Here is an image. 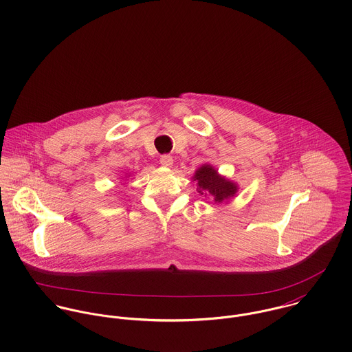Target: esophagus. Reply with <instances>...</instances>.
I'll list each match as a JSON object with an SVG mask.
<instances>
[{"mask_svg":"<svg viewBox=\"0 0 352 352\" xmlns=\"http://www.w3.org/2000/svg\"><path fill=\"white\" fill-rule=\"evenodd\" d=\"M160 164L162 165V166H172V164H173V158H172V155H169V154H162L161 157H160Z\"/></svg>","mask_w":352,"mask_h":352,"instance_id":"obj_1","label":"esophagus"}]
</instances>
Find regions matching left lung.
I'll return each mask as SVG.
<instances>
[{"label": "left lung", "mask_w": 352, "mask_h": 352, "mask_svg": "<svg viewBox=\"0 0 352 352\" xmlns=\"http://www.w3.org/2000/svg\"><path fill=\"white\" fill-rule=\"evenodd\" d=\"M194 180L198 182L199 186V192L203 195V191H207L214 197V201H222L223 199H228L233 197L237 191L236 184L232 182L226 180L225 177H221L215 169L210 165H203L201 166L195 176Z\"/></svg>", "instance_id": "obj_1"}]
</instances>
